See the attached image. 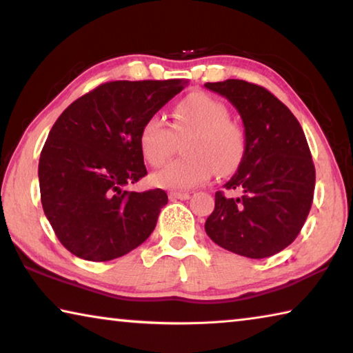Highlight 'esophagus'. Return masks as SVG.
<instances>
[{"instance_id": "34e87169", "label": "esophagus", "mask_w": 353, "mask_h": 353, "mask_svg": "<svg viewBox=\"0 0 353 353\" xmlns=\"http://www.w3.org/2000/svg\"><path fill=\"white\" fill-rule=\"evenodd\" d=\"M170 199L187 201V199H190V193H185V191H172V193H170Z\"/></svg>"}]
</instances>
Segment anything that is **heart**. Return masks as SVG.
I'll list each match as a JSON object with an SVG mask.
<instances>
[{
  "label": "heart",
  "instance_id": "b5f03b06",
  "mask_svg": "<svg viewBox=\"0 0 353 353\" xmlns=\"http://www.w3.org/2000/svg\"><path fill=\"white\" fill-rule=\"evenodd\" d=\"M191 137L185 145L188 157L170 162L152 174L160 188L188 190L210 181L216 172H229L244 154V134L229 119V109L208 93L194 92L172 109L171 126L160 117L148 118L140 129L139 145L146 162L160 166L170 157L176 137Z\"/></svg>",
  "mask_w": 353,
  "mask_h": 353
}]
</instances>
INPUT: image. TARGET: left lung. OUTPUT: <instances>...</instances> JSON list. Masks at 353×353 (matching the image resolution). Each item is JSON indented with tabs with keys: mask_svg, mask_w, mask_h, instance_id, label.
<instances>
[{
	"mask_svg": "<svg viewBox=\"0 0 353 353\" xmlns=\"http://www.w3.org/2000/svg\"><path fill=\"white\" fill-rule=\"evenodd\" d=\"M229 99L244 124L238 170L214 194L205 232L218 246L248 259H266L296 240L310 213L316 172L305 134L271 92L240 79L207 82Z\"/></svg>",
	"mask_w": 353,
	"mask_h": 353,
	"instance_id": "left-lung-1",
	"label": "left lung"
}]
</instances>
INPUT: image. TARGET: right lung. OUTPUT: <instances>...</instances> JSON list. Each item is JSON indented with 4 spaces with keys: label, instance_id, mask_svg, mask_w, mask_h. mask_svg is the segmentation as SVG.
Returning a JSON list of instances; mask_svg holds the SVG:
<instances>
[{
    "label": "right lung",
    "instance_id": "add662e5",
    "mask_svg": "<svg viewBox=\"0 0 353 353\" xmlns=\"http://www.w3.org/2000/svg\"><path fill=\"white\" fill-rule=\"evenodd\" d=\"M185 83L105 82L57 118L40 154V198L59 241L73 255L109 261L152 234L168 196L160 188L137 193L126 187L148 174L141 126Z\"/></svg>",
    "mask_w": 353,
    "mask_h": 353
}]
</instances>
